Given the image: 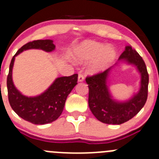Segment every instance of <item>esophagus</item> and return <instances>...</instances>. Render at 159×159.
Masks as SVG:
<instances>
[{"label":"esophagus","instance_id":"1","mask_svg":"<svg viewBox=\"0 0 159 159\" xmlns=\"http://www.w3.org/2000/svg\"><path fill=\"white\" fill-rule=\"evenodd\" d=\"M84 80V77L82 74H79L78 76V82H83Z\"/></svg>","mask_w":159,"mask_h":159}]
</instances>
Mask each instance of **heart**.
Masks as SVG:
<instances>
[{"mask_svg": "<svg viewBox=\"0 0 159 159\" xmlns=\"http://www.w3.org/2000/svg\"><path fill=\"white\" fill-rule=\"evenodd\" d=\"M117 57V51L113 46L93 40H87L79 45L74 51V58L78 62L92 61L90 70L97 74L110 68Z\"/></svg>", "mask_w": 159, "mask_h": 159, "instance_id": "obj_1", "label": "heart"}]
</instances>
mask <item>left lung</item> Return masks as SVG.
Returning a JSON list of instances; mask_svg holds the SVG:
<instances>
[{
  "label": "left lung",
  "instance_id": "left-lung-1",
  "mask_svg": "<svg viewBox=\"0 0 159 159\" xmlns=\"http://www.w3.org/2000/svg\"><path fill=\"white\" fill-rule=\"evenodd\" d=\"M118 60L115 66L120 62L133 65L141 75L140 90L129 100L118 101L115 99L110 92L108 78L115 66L101 73L86 78L89 88L90 110L98 120L108 125H120L132 119L140 111L148 98L149 75L143 58L132 46H126Z\"/></svg>",
  "mask_w": 159,
  "mask_h": 159
}]
</instances>
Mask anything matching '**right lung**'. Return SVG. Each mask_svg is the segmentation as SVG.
<instances>
[{"mask_svg": "<svg viewBox=\"0 0 159 159\" xmlns=\"http://www.w3.org/2000/svg\"><path fill=\"white\" fill-rule=\"evenodd\" d=\"M32 49L49 53L54 50L55 45L50 39L36 40L27 43L17 51L11 61L7 77L8 101L11 109L23 120L34 125H45L54 121L61 116L67 97L77 84L78 75L57 77L42 94L31 97L24 95L14 85L12 68L16 57L23 51Z\"/></svg>", "mask_w": 159, "mask_h": 159, "instance_id": "right-lung-1", "label": "right lung"}]
</instances>
